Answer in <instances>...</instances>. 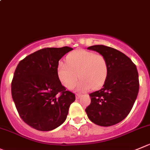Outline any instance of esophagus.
Segmentation results:
<instances>
[{
	"label": "esophagus",
	"mask_w": 150,
	"mask_h": 150,
	"mask_svg": "<svg viewBox=\"0 0 150 150\" xmlns=\"http://www.w3.org/2000/svg\"><path fill=\"white\" fill-rule=\"evenodd\" d=\"M81 96H82V95H80V94H76V99H79V98L81 97Z\"/></svg>",
	"instance_id": "esophagus-1"
}]
</instances>
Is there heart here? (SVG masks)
Masks as SVG:
<instances>
[{
  "label": "heart",
  "instance_id": "b5f03b06",
  "mask_svg": "<svg viewBox=\"0 0 150 150\" xmlns=\"http://www.w3.org/2000/svg\"><path fill=\"white\" fill-rule=\"evenodd\" d=\"M67 62H59L57 75L65 88H74L78 80V88L81 91L101 88L106 81L108 65L106 59L100 54L84 49H76L68 54Z\"/></svg>",
  "mask_w": 150,
  "mask_h": 150
}]
</instances>
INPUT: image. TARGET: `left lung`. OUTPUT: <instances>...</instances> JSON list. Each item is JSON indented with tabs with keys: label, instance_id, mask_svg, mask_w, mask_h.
<instances>
[{
	"label": "left lung",
	"instance_id": "1",
	"mask_svg": "<svg viewBox=\"0 0 150 150\" xmlns=\"http://www.w3.org/2000/svg\"><path fill=\"white\" fill-rule=\"evenodd\" d=\"M88 49L105 57L108 74L103 88L90 94L91 102L85 112L96 125H116L127 116L138 96L139 81L136 66L127 56L115 48L96 45Z\"/></svg>",
	"mask_w": 150,
	"mask_h": 150
}]
</instances>
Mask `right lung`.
Here are the masks:
<instances>
[{"mask_svg": "<svg viewBox=\"0 0 150 150\" xmlns=\"http://www.w3.org/2000/svg\"><path fill=\"white\" fill-rule=\"evenodd\" d=\"M68 46L37 51L19 62L12 82V96L25 123L40 131H50L65 121L75 95L66 91L57 75V65Z\"/></svg>", "mask_w": 150, "mask_h": 150, "instance_id": "obj_1", "label": "right lung"}]
</instances>
